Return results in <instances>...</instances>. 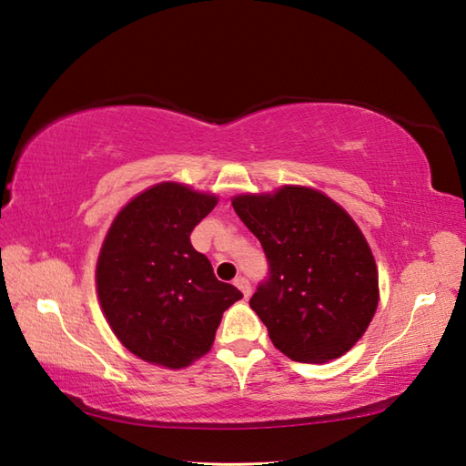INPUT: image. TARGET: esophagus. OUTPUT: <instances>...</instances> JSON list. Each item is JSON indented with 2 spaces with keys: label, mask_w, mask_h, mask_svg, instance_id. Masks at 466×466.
Masks as SVG:
<instances>
[{
  "label": "esophagus",
  "mask_w": 466,
  "mask_h": 466,
  "mask_svg": "<svg viewBox=\"0 0 466 466\" xmlns=\"http://www.w3.org/2000/svg\"><path fill=\"white\" fill-rule=\"evenodd\" d=\"M234 285L242 290L244 297H250L252 287H250V280L248 279H246V277H236L234 279Z\"/></svg>",
  "instance_id": "esophagus-1"
}]
</instances>
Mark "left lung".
Here are the masks:
<instances>
[{
	"instance_id": "obj_1",
	"label": "left lung",
	"mask_w": 466,
	"mask_h": 466,
	"mask_svg": "<svg viewBox=\"0 0 466 466\" xmlns=\"http://www.w3.org/2000/svg\"><path fill=\"white\" fill-rule=\"evenodd\" d=\"M262 244L268 275L250 299L275 348L300 363L350 351L378 307V268L351 216L315 189L234 198Z\"/></svg>"
}]
</instances>
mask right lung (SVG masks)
<instances>
[{
	"label": "right lung",
	"mask_w": 466,
	"mask_h": 466,
	"mask_svg": "<svg viewBox=\"0 0 466 466\" xmlns=\"http://www.w3.org/2000/svg\"><path fill=\"white\" fill-rule=\"evenodd\" d=\"M218 199L181 184H159L127 204L96 264L105 317L127 350L166 368H186L214 343L222 313L242 293L218 280L189 242Z\"/></svg>",
	"instance_id": "add662e5"
}]
</instances>
